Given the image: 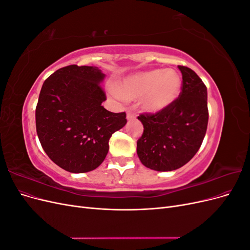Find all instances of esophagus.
<instances>
[{
	"label": "esophagus",
	"instance_id": "obj_1",
	"mask_svg": "<svg viewBox=\"0 0 250 250\" xmlns=\"http://www.w3.org/2000/svg\"><path fill=\"white\" fill-rule=\"evenodd\" d=\"M135 118V113L131 110H128L127 111V120H132Z\"/></svg>",
	"mask_w": 250,
	"mask_h": 250
}]
</instances>
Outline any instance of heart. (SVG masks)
Here are the masks:
<instances>
[{
  "label": "heart",
  "instance_id": "1",
  "mask_svg": "<svg viewBox=\"0 0 250 250\" xmlns=\"http://www.w3.org/2000/svg\"><path fill=\"white\" fill-rule=\"evenodd\" d=\"M181 79L174 70H152L125 78L118 84L123 98L137 100L144 97V107L160 111L175 101L180 93Z\"/></svg>",
  "mask_w": 250,
  "mask_h": 250
}]
</instances>
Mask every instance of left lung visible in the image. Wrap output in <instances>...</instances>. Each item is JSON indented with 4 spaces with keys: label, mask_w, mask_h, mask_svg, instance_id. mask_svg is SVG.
Here are the masks:
<instances>
[{
    "label": "left lung",
    "mask_w": 250,
    "mask_h": 250,
    "mask_svg": "<svg viewBox=\"0 0 250 250\" xmlns=\"http://www.w3.org/2000/svg\"><path fill=\"white\" fill-rule=\"evenodd\" d=\"M183 74L177 99L155 113H141L144 132L137 152L145 167L173 171L190 162L199 150L208 122V90L190 67L178 65Z\"/></svg>",
    "instance_id": "8db88e82"
}]
</instances>
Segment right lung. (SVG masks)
Instances as JSON below:
<instances>
[{
  "label": "right lung",
  "instance_id": "add662e5",
  "mask_svg": "<svg viewBox=\"0 0 250 250\" xmlns=\"http://www.w3.org/2000/svg\"><path fill=\"white\" fill-rule=\"evenodd\" d=\"M104 76L97 66L71 64L43 82L35 109L37 137L44 152L65 171L84 173L99 167L112 133L127 123L125 112L102 106Z\"/></svg>",
  "mask_w": 250,
  "mask_h": 250
}]
</instances>
